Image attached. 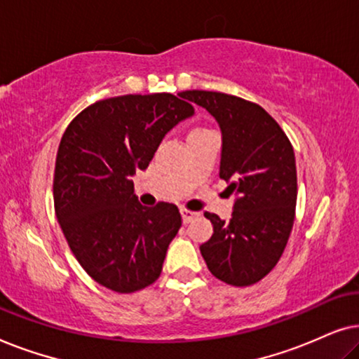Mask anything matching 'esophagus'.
<instances>
[{"mask_svg": "<svg viewBox=\"0 0 359 359\" xmlns=\"http://www.w3.org/2000/svg\"><path fill=\"white\" fill-rule=\"evenodd\" d=\"M181 217H183L184 224H189L191 220L199 217V212H193V210H188V209H181Z\"/></svg>", "mask_w": 359, "mask_h": 359, "instance_id": "obj_1", "label": "esophagus"}]
</instances>
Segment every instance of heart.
Listing matches in <instances>:
<instances>
[{
    "label": "heart",
    "mask_w": 359,
    "mask_h": 359,
    "mask_svg": "<svg viewBox=\"0 0 359 359\" xmlns=\"http://www.w3.org/2000/svg\"><path fill=\"white\" fill-rule=\"evenodd\" d=\"M199 130H201V129H196V130H193V132H199Z\"/></svg>",
    "instance_id": "1"
}]
</instances>
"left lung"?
<instances>
[{
  "mask_svg": "<svg viewBox=\"0 0 359 359\" xmlns=\"http://www.w3.org/2000/svg\"><path fill=\"white\" fill-rule=\"evenodd\" d=\"M222 132L219 176L237 194L230 220L205 212L214 233L201 245L209 271L232 286L263 279L281 258L297 201L296 158L281 127L262 106L217 91H183Z\"/></svg>",
  "mask_w": 359,
  "mask_h": 359,
  "instance_id": "8db88e82",
  "label": "left lung"
}]
</instances>
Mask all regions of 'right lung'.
Returning <instances> with one entry per match:
<instances>
[{
  "mask_svg": "<svg viewBox=\"0 0 359 359\" xmlns=\"http://www.w3.org/2000/svg\"><path fill=\"white\" fill-rule=\"evenodd\" d=\"M193 114L183 93L117 96L83 109L62 137L53 175L58 224L83 269L111 291H140L160 276L180 210L142 205L130 178Z\"/></svg>",
  "mask_w": 359,
  "mask_h": 359,
  "instance_id": "1",
  "label": "right lung"
}]
</instances>
